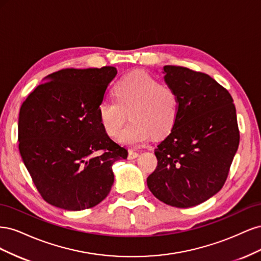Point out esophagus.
Here are the masks:
<instances>
[{
	"label": "esophagus",
	"mask_w": 261,
	"mask_h": 261,
	"mask_svg": "<svg viewBox=\"0 0 261 261\" xmlns=\"http://www.w3.org/2000/svg\"><path fill=\"white\" fill-rule=\"evenodd\" d=\"M139 155V153L137 151H134V150L129 149L128 150V159L133 160V159H136V158Z\"/></svg>",
	"instance_id": "esophagus-1"
}]
</instances>
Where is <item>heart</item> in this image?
I'll use <instances>...</instances> for the list:
<instances>
[{"mask_svg": "<svg viewBox=\"0 0 261 261\" xmlns=\"http://www.w3.org/2000/svg\"><path fill=\"white\" fill-rule=\"evenodd\" d=\"M116 100H103L98 107L102 127L111 137L121 135V143L138 146L153 135L161 137L174 127L178 101L175 91L155 77L136 70L124 76L114 87Z\"/></svg>", "mask_w": 261, "mask_h": 261, "instance_id": "obj_1", "label": "heart"}]
</instances>
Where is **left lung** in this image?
<instances>
[{
    "label": "left lung",
    "mask_w": 261,
    "mask_h": 261,
    "mask_svg": "<svg viewBox=\"0 0 261 261\" xmlns=\"http://www.w3.org/2000/svg\"><path fill=\"white\" fill-rule=\"evenodd\" d=\"M164 81L178 101L174 127L158 145L147 178L154 197L172 207L197 206L223 187L240 144L233 99L209 75L165 65Z\"/></svg>",
    "instance_id": "1"
}]
</instances>
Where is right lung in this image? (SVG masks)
I'll return each mask as SVG.
<instances>
[{
    "label": "right lung",
    "mask_w": 261,
    "mask_h": 261,
    "mask_svg": "<svg viewBox=\"0 0 261 261\" xmlns=\"http://www.w3.org/2000/svg\"><path fill=\"white\" fill-rule=\"evenodd\" d=\"M117 70L61 69L22 102L19 152L42 198L54 207L80 211L97 206L114 181L112 165L127 150L102 127L98 107Z\"/></svg>",
    "instance_id": "1"
}]
</instances>
